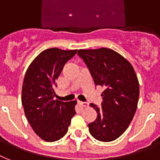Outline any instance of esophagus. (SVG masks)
<instances>
[{
  "label": "esophagus",
  "mask_w": 160,
  "mask_h": 160,
  "mask_svg": "<svg viewBox=\"0 0 160 160\" xmlns=\"http://www.w3.org/2000/svg\"><path fill=\"white\" fill-rule=\"evenodd\" d=\"M78 104H79L80 106H82V107H87L88 105H89V104H88L87 102H82V101H79V102H78Z\"/></svg>",
  "instance_id": "34e87169"
}]
</instances>
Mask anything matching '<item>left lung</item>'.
Listing matches in <instances>:
<instances>
[{
  "instance_id": "1",
  "label": "left lung",
  "mask_w": 160,
  "mask_h": 160,
  "mask_svg": "<svg viewBox=\"0 0 160 160\" xmlns=\"http://www.w3.org/2000/svg\"><path fill=\"white\" fill-rule=\"evenodd\" d=\"M78 55L87 65L94 82L104 88L101 107L90 104L97 112L88 124L95 139L110 142L129 127L136 111L139 96V80L131 64L109 48L79 50Z\"/></svg>"
}]
</instances>
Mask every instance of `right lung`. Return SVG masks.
<instances>
[{
    "mask_svg": "<svg viewBox=\"0 0 160 160\" xmlns=\"http://www.w3.org/2000/svg\"><path fill=\"white\" fill-rule=\"evenodd\" d=\"M76 52L77 50L47 49L36 56L25 75L21 91L25 114L34 132L45 141L61 139L76 114V100L63 102L54 99L55 80Z\"/></svg>",
    "mask_w": 160,
    "mask_h": 160,
    "instance_id": "1",
    "label": "right lung"
}]
</instances>
